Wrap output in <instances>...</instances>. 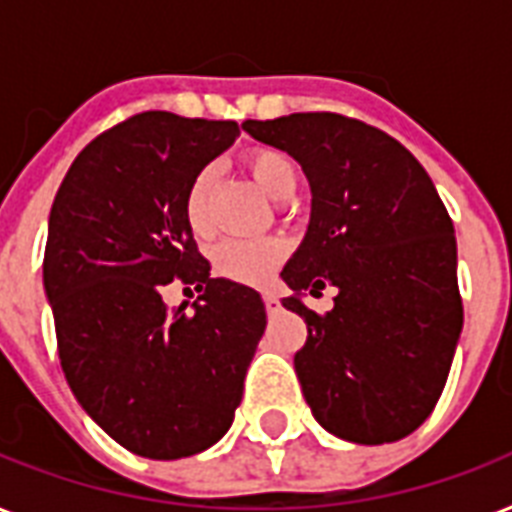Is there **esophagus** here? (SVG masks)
I'll return each instance as SVG.
<instances>
[{"label":"esophagus","mask_w":512,"mask_h":512,"mask_svg":"<svg viewBox=\"0 0 512 512\" xmlns=\"http://www.w3.org/2000/svg\"><path fill=\"white\" fill-rule=\"evenodd\" d=\"M263 303H265V311H268V313H279L281 311V300L276 295H271V292H265Z\"/></svg>","instance_id":"1"}]
</instances>
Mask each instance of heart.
Listing matches in <instances>:
<instances>
[{"mask_svg": "<svg viewBox=\"0 0 512 512\" xmlns=\"http://www.w3.org/2000/svg\"><path fill=\"white\" fill-rule=\"evenodd\" d=\"M244 164H247L249 175L257 180V185L273 199L284 201L295 193L300 175H297L295 162L284 151L252 148L244 156ZM212 185H215L212 170L196 172L183 199L185 225L199 239H207L212 233V215H209ZM284 257H287L284 241L273 239V236H265V239H228L220 241L212 249V271L220 279L236 281V284H265Z\"/></svg>", "mask_w": 512, "mask_h": 512, "instance_id": "obj_1", "label": "heart"}]
</instances>
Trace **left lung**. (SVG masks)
Instances as JSON below:
<instances>
[{
	"mask_svg": "<svg viewBox=\"0 0 512 512\" xmlns=\"http://www.w3.org/2000/svg\"><path fill=\"white\" fill-rule=\"evenodd\" d=\"M244 130L311 183L281 305L308 324L295 372L313 417L353 444L409 436L436 409L462 332L457 239L436 185L398 140L350 116L249 119ZM324 286L338 287L336 308L316 314L302 297Z\"/></svg>",
	"mask_w": 512,
	"mask_h": 512,
	"instance_id": "1",
	"label": "left lung"
}]
</instances>
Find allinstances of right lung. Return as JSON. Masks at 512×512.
<instances>
[{
    "label": "right lung",
    "instance_id": "1",
    "mask_svg": "<svg viewBox=\"0 0 512 512\" xmlns=\"http://www.w3.org/2000/svg\"><path fill=\"white\" fill-rule=\"evenodd\" d=\"M236 135V122L143 111L84 146L52 201L44 292L60 366L84 412L148 460L225 436L265 332L260 295L209 276L183 215L196 172ZM172 280L200 292L193 312L161 300Z\"/></svg>",
    "mask_w": 512,
    "mask_h": 512
}]
</instances>
